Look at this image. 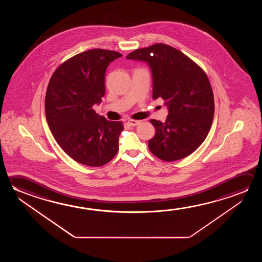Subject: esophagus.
<instances>
[{
    "label": "esophagus",
    "mask_w": 262,
    "mask_h": 262,
    "mask_svg": "<svg viewBox=\"0 0 262 262\" xmlns=\"http://www.w3.org/2000/svg\"><path fill=\"white\" fill-rule=\"evenodd\" d=\"M140 123H141V120H128V124H129V126H133V127H134V126H137V125L140 124Z\"/></svg>",
    "instance_id": "esophagus-1"
}]
</instances>
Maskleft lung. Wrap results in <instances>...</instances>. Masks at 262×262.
<instances>
[{
    "label": "left lung",
    "instance_id": "obj_1",
    "mask_svg": "<svg viewBox=\"0 0 262 262\" xmlns=\"http://www.w3.org/2000/svg\"><path fill=\"white\" fill-rule=\"evenodd\" d=\"M145 62L152 78V99L165 101V122L150 120L155 135L148 144L154 155L173 162L191 155L206 140L214 112V95L203 69L188 56L164 43L141 48L126 56Z\"/></svg>",
    "mask_w": 262,
    "mask_h": 262
}]
</instances>
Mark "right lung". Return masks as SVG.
Here are the masks:
<instances>
[{"label":"right lung","instance_id":"obj_1","mask_svg":"<svg viewBox=\"0 0 262 262\" xmlns=\"http://www.w3.org/2000/svg\"><path fill=\"white\" fill-rule=\"evenodd\" d=\"M118 52L91 49L59 66L48 84L45 111L53 136L67 155L88 166L108 163L119 150L121 121H108L92 107L105 95L107 66Z\"/></svg>","mask_w":262,"mask_h":262}]
</instances>
